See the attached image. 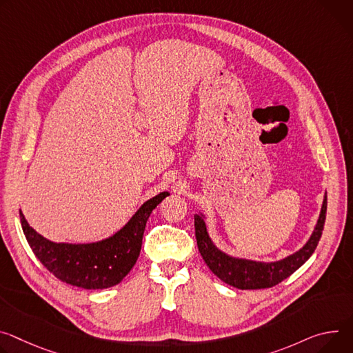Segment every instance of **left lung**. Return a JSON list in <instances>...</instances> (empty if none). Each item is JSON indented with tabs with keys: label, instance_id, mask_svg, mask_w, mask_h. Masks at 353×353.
Returning <instances> with one entry per match:
<instances>
[{
	"label": "left lung",
	"instance_id": "8db88e82",
	"mask_svg": "<svg viewBox=\"0 0 353 353\" xmlns=\"http://www.w3.org/2000/svg\"><path fill=\"white\" fill-rule=\"evenodd\" d=\"M325 215L327 193L324 196L321 212H319L316 225L307 243L296 253L276 262H256L242 258H234V256L222 252L211 241L203 214L194 215L197 246L210 270L223 283L241 288V290L269 288L279 284L288 276H292L299 268H301L310 259V256L314 253L319 239H321L325 223Z\"/></svg>",
	"mask_w": 353,
	"mask_h": 353
}]
</instances>
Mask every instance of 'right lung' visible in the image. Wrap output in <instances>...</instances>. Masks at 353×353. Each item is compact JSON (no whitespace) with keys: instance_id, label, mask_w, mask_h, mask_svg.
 Returning <instances> with one entry per match:
<instances>
[{"instance_id":"obj_1","label":"right lung","mask_w":353,"mask_h":353,"mask_svg":"<svg viewBox=\"0 0 353 353\" xmlns=\"http://www.w3.org/2000/svg\"><path fill=\"white\" fill-rule=\"evenodd\" d=\"M169 196L163 191L145 201L125 225L112 236L92 243H56L32 228L19 210L25 238L41 263L59 280L99 290L122 281L141 253L143 231L152 211Z\"/></svg>"}]
</instances>
